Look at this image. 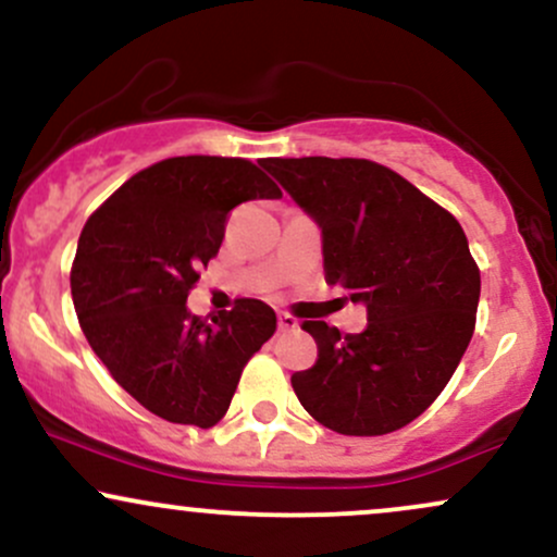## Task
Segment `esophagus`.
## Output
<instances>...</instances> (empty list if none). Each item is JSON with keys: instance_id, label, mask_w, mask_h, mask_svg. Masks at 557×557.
Returning <instances> with one entry per match:
<instances>
[{"instance_id": "esophagus-1", "label": "esophagus", "mask_w": 557, "mask_h": 557, "mask_svg": "<svg viewBox=\"0 0 557 557\" xmlns=\"http://www.w3.org/2000/svg\"><path fill=\"white\" fill-rule=\"evenodd\" d=\"M277 327L283 330V332L296 330V327H298V319L290 317V314H280V317H277Z\"/></svg>"}]
</instances>
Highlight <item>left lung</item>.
Returning <instances> with one entry per match:
<instances>
[{"label": "left lung", "instance_id": "obj_1", "mask_svg": "<svg viewBox=\"0 0 557 557\" xmlns=\"http://www.w3.org/2000/svg\"><path fill=\"white\" fill-rule=\"evenodd\" d=\"M322 230L324 274L367 306V330L304 322L319 359L290 376L332 432L374 437L432 406L474 335L479 267L463 227L398 172L369 159H261Z\"/></svg>", "mask_w": 557, "mask_h": 557}]
</instances>
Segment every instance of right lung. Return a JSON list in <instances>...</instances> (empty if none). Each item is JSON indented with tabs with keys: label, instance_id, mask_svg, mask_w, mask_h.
<instances>
[{
	"label": "right lung",
	"instance_id": "obj_1",
	"mask_svg": "<svg viewBox=\"0 0 557 557\" xmlns=\"http://www.w3.org/2000/svg\"><path fill=\"white\" fill-rule=\"evenodd\" d=\"M280 196L248 159L172 157L88 216L70 272L75 314L114 382L157 417L214 426L243 367L277 330L264 300L238 298L212 324L185 300L220 251L230 209Z\"/></svg>",
	"mask_w": 557,
	"mask_h": 557
}]
</instances>
